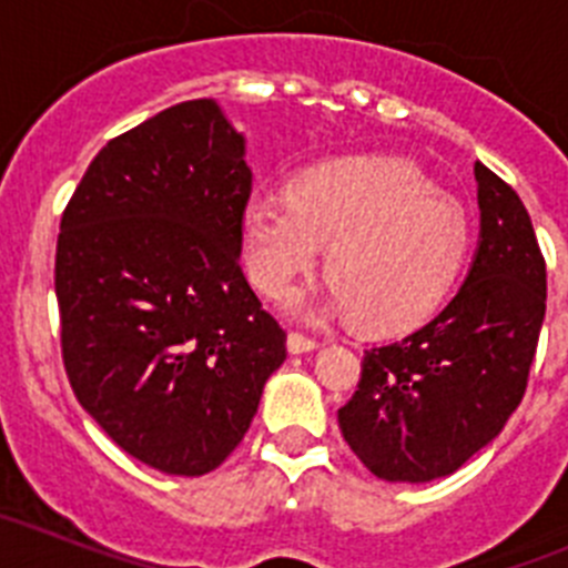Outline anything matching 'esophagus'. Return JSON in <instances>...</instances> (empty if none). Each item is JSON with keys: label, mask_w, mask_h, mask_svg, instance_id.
<instances>
[{"label": "esophagus", "mask_w": 568, "mask_h": 568, "mask_svg": "<svg viewBox=\"0 0 568 568\" xmlns=\"http://www.w3.org/2000/svg\"><path fill=\"white\" fill-rule=\"evenodd\" d=\"M287 349H290V355H307V353H313V349H318V341L307 338V335H301V333H290Z\"/></svg>", "instance_id": "esophagus-1"}]
</instances>
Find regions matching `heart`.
Instances as JSON below:
<instances>
[{
  "instance_id": "heart-1",
  "label": "heart",
  "mask_w": 568,
  "mask_h": 568,
  "mask_svg": "<svg viewBox=\"0 0 568 568\" xmlns=\"http://www.w3.org/2000/svg\"><path fill=\"white\" fill-rule=\"evenodd\" d=\"M469 239L464 204L393 155L324 164L290 195H253L241 213L247 273L264 293H290L329 247V287L298 295L293 313L310 321L353 315L369 335L406 333L433 318L458 281Z\"/></svg>"
}]
</instances>
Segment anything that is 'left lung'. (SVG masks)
Listing matches in <instances>:
<instances>
[{
  "label": "left lung",
  "mask_w": 568,
  "mask_h": 568,
  "mask_svg": "<svg viewBox=\"0 0 568 568\" xmlns=\"http://www.w3.org/2000/svg\"><path fill=\"white\" fill-rule=\"evenodd\" d=\"M480 233L458 295L426 327L364 353L338 426L389 484L453 475L498 438L526 393L546 315V264L518 193L475 162Z\"/></svg>",
  "instance_id": "left-lung-1"
}]
</instances>
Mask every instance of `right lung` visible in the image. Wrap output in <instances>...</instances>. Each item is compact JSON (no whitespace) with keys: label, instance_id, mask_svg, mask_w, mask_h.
Masks as SVG:
<instances>
[{"label":"right lung","instance_id":"1","mask_svg":"<svg viewBox=\"0 0 568 568\" xmlns=\"http://www.w3.org/2000/svg\"><path fill=\"white\" fill-rule=\"evenodd\" d=\"M247 139L215 99L104 144L62 215V355L124 453L199 478L241 444L287 335L241 273Z\"/></svg>","mask_w":568,"mask_h":568}]
</instances>
